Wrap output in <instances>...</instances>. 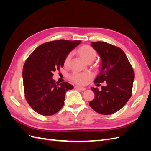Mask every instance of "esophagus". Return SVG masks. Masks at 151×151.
<instances>
[{
    "instance_id": "34e87169",
    "label": "esophagus",
    "mask_w": 151,
    "mask_h": 151,
    "mask_svg": "<svg viewBox=\"0 0 151 151\" xmlns=\"http://www.w3.org/2000/svg\"><path fill=\"white\" fill-rule=\"evenodd\" d=\"M75 88L76 89H78L80 91H85L86 89L85 88H83V87H81V86H76Z\"/></svg>"
}]
</instances>
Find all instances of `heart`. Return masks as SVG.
Instances as JSON below:
<instances>
[{
  "mask_svg": "<svg viewBox=\"0 0 151 151\" xmlns=\"http://www.w3.org/2000/svg\"><path fill=\"white\" fill-rule=\"evenodd\" d=\"M79 55L83 60L87 62L89 60H93L96 56V53L93 48L88 45H84L78 50ZM72 58V53H68L64 60V65H69ZM92 78L89 73L88 72H75L70 76V80L77 84L85 85Z\"/></svg>",
  "mask_w": 151,
  "mask_h": 151,
  "instance_id": "b5f03b06",
  "label": "heart"
}]
</instances>
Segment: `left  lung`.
Returning a JSON list of instances; mask_svg holds the SVG:
<instances>
[{"label": "left lung", "instance_id": "left-lung-1", "mask_svg": "<svg viewBox=\"0 0 151 151\" xmlns=\"http://www.w3.org/2000/svg\"><path fill=\"white\" fill-rule=\"evenodd\" d=\"M101 60L94 83L106 82L101 90L91 88L95 97L90 106L101 115H111L125 106L132 96L135 74L125 53L119 47L103 42L91 43ZM99 85V84H98Z\"/></svg>", "mask_w": 151, "mask_h": 151}]
</instances>
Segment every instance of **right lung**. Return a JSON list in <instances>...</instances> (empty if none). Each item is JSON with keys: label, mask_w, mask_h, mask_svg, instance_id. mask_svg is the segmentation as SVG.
Returning <instances> with one entry per match:
<instances>
[{"label": "right lung", "mask_w": 151, "mask_h": 151, "mask_svg": "<svg viewBox=\"0 0 151 151\" xmlns=\"http://www.w3.org/2000/svg\"><path fill=\"white\" fill-rule=\"evenodd\" d=\"M81 42L58 40L45 43L26 59L22 69L25 98L36 113L52 115L63 106L66 92L74 87L67 82L55 83L53 73L63 67L66 56Z\"/></svg>", "instance_id": "add662e5"}]
</instances>
